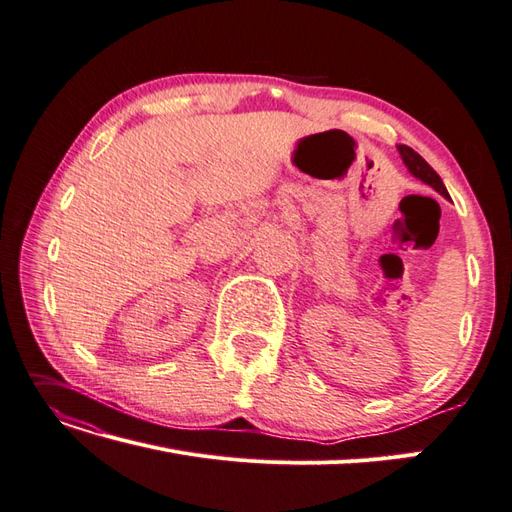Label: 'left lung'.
Listing matches in <instances>:
<instances>
[{
    "mask_svg": "<svg viewBox=\"0 0 512 512\" xmlns=\"http://www.w3.org/2000/svg\"><path fill=\"white\" fill-rule=\"evenodd\" d=\"M398 151L402 155L406 168H409L417 179H422L426 186H430L432 190H437L439 194H443L445 199H450V194H448V190H445L441 177L435 173V170H432V166L424 160L422 155H419L417 151H413L411 147H406V144H398Z\"/></svg>",
    "mask_w": 512,
    "mask_h": 512,
    "instance_id": "1",
    "label": "left lung"
}]
</instances>
